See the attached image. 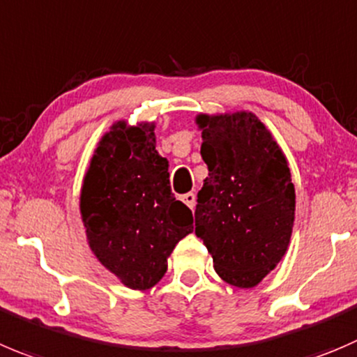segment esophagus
Masks as SVG:
<instances>
[{"label": "esophagus", "instance_id": "obj_1", "mask_svg": "<svg viewBox=\"0 0 357 357\" xmlns=\"http://www.w3.org/2000/svg\"><path fill=\"white\" fill-rule=\"evenodd\" d=\"M182 202L185 203V205L189 206V208H195V205H196V195L195 192H188V195H184L182 196Z\"/></svg>", "mask_w": 357, "mask_h": 357}]
</instances>
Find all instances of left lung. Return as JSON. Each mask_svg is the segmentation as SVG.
Here are the masks:
<instances>
[{"instance_id":"8db88e82","label":"left lung","mask_w":357,"mask_h":357,"mask_svg":"<svg viewBox=\"0 0 357 357\" xmlns=\"http://www.w3.org/2000/svg\"><path fill=\"white\" fill-rule=\"evenodd\" d=\"M208 176L198 192L196 236L224 282L249 289L286 254L294 185L286 155L250 112L198 115Z\"/></svg>"}]
</instances>
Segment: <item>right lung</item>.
Returning <instances> with one entry per match:
<instances>
[{"label":"right lung","instance_id":"right-lung-1","mask_svg":"<svg viewBox=\"0 0 357 357\" xmlns=\"http://www.w3.org/2000/svg\"><path fill=\"white\" fill-rule=\"evenodd\" d=\"M154 122H115L86 173L80 213L89 247L130 289H151L168 256L192 231V212L175 199L168 161L155 151Z\"/></svg>","mask_w":357,"mask_h":357}]
</instances>
